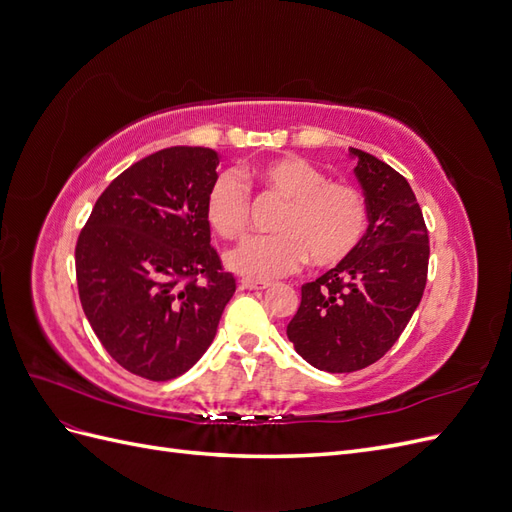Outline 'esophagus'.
<instances>
[{
	"label": "esophagus",
	"instance_id": "esophagus-1",
	"mask_svg": "<svg viewBox=\"0 0 512 512\" xmlns=\"http://www.w3.org/2000/svg\"><path fill=\"white\" fill-rule=\"evenodd\" d=\"M241 288L245 290H265L271 286V282H256V280H247V277H243V280L239 282Z\"/></svg>",
	"mask_w": 512,
	"mask_h": 512
}]
</instances>
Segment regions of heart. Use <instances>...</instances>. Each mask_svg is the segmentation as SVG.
I'll list each match as a JSON object with an SVG mask.
<instances>
[{"label":"heart","instance_id":"obj_1","mask_svg":"<svg viewBox=\"0 0 512 512\" xmlns=\"http://www.w3.org/2000/svg\"><path fill=\"white\" fill-rule=\"evenodd\" d=\"M254 181L286 200L273 222L275 235L250 237L226 254V265L247 280L267 282L297 271L305 258L318 269L342 265L361 245L369 211L365 196L335 183L314 164L286 156L256 166ZM250 196L235 173L215 177L205 198L209 226L224 239L245 230Z\"/></svg>","mask_w":512,"mask_h":512}]
</instances>
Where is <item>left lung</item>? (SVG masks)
<instances>
[{
  "label": "left lung",
  "instance_id": "obj_1",
  "mask_svg": "<svg viewBox=\"0 0 512 512\" xmlns=\"http://www.w3.org/2000/svg\"><path fill=\"white\" fill-rule=\"evenodd\" d=\"M369 211L361 245L342 265L301 286L286 335L303 359L331 374L363 369L404 333L427 284L429 237L410 183L350 147Z\"/></svg>",
  "mask_w": 512,
  "mask_h": 512
}]
</instances>
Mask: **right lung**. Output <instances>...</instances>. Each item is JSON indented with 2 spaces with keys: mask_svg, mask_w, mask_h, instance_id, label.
Listing matches in <instances>:
<instances>
[{
  "mask_svg": "<svg viewBox=\"0 0 512 512\" xmlns=\"http://www.w3.org/2000/svg\"><path fill=\"white\" fill-rule=\"evenodd\" d=\"M220 158L207 147H168L132 164L96 200L76 243V282L91 329L141 378L185 374L211 346L235 294L205 215Z\"/></svg>",
  "mask_w": 512,
  "mask_h": 512,
  "instance_id": "add662e5",
  "label": "right lung"
}]
</instances>
